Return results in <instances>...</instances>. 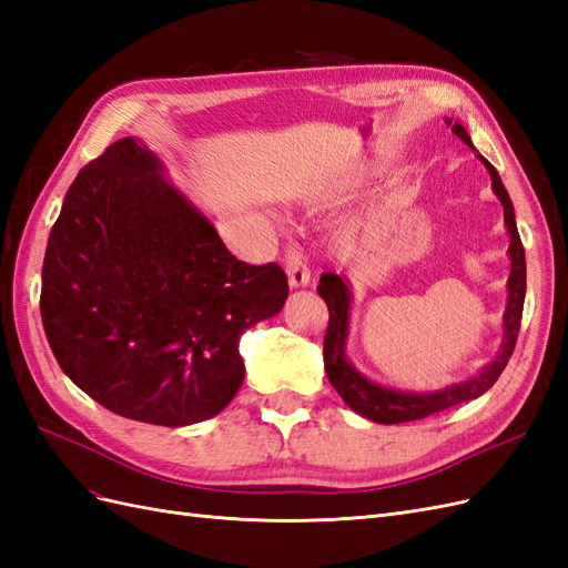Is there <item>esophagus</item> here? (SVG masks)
Segmentation results:
<instances>
[{
  "instance_id": "esophagus-1",
  "label": "esophagus",
  "mask_w": 568,
  "mask_h": 568,
  "mask_svg": "<svg viewBox=\"0 0 568 568\" xmlns=\"http://www.w3.org/2000/svg\"><path fill=\"white\" fill-rule=\"evenodd\" d=\"M284 270L291 288H301L311 284V267L305 263V255L298 246H288L284 253Z\"/></svg>"
}]
</instances>
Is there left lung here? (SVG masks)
Masks as SVG:
<instances>
[{
	"mask_svg": "<svg viewBox=\"0 0 568 568\" xmlns=\"http://www.w3.org/2000/svg\"><path fill=\"white\" fill-rule=\"evenodd\" d=\"M445 123L453 128V132L459 140L471 146V136L464 130L457 120L445 118ZM476 151V149H474ZM476 159L486 165L493 180V192L500 199L505 209V227L509 232V261L511 272L507 280V305L503 315V343L500 353H497L490 363L474 374L471 379L450 384L440 390H428V393H409V390H395L386 388L382 384H374L367 379L365 374H359L346 355L348 346V332H351V303H353V291L346 274H334L326 272L322 274L317 294L329 307V326H326L324 334V369L329 376V384L336 388L346 405L357 412L359 417L372 419L376 424H403V422H415L424 419L428 415H436V412L448 409L453 405L467 403L484 395L495 382L497 376L503 374L507 367L509 357L517 346L519 326H521V313H524V298H526V253L521 246V236L517 230V220H514V205L507 194V189L497 175V170L488 159L480 156L476 151Z\"/></svg>",
	"mask_w": 568,
	"mask_h": 568,
	"instance_id": "1",
	"label": "left lung"
}]
</instances>
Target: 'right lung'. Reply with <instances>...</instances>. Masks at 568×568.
Masks as SVG:
<instances>
[{
	"instance_id": "right-lung-1",
	"label": "right lung",
	"mask_w": 568,
	"mask_h": 568,
	"mask_svg": "<svg viewBox=\"0 0 568 568\" xmlns=\"http://www.w3.org/2000/svg\"><path fill=\"white\" fill-rule=\"evenodd\" d=\"M288 296L277 263L248 265L125 136L84 165L51 227L40 313L59 367L115 415L189 426L244 382L239 338Z\"/></svg>"
}]
</instances>
